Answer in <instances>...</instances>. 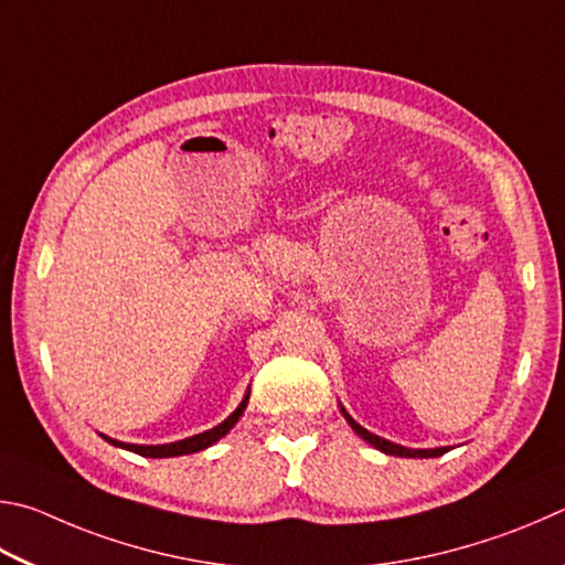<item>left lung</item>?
<instances>
[{
	"label": "left lung",
	"mask_w": 565,
	"mask_h": 565,
	"mask_svg": "<svg viewBox=\"0 0 565 565\" xmlns=\"http://www.w3.org/2000/svg\"><path fill=\"white\" fill-rule=\"evenodd\" d=\"M340 412H342V417L348 419V424L352 427V431L358 434L360 439H364L367 444H372L374 449H380L382 454H390V457H404V459H434V457H441V454H447L451 447H434V449H409V447H402V444H394V441H390V439H382V437H377V434H372V431H367L362 427V424H358L354 422L352 417H350V412L342 407L340 404Z\"/></svg>",
	"instance_id": "1"
}]
</instances>
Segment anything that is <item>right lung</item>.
I'll list each match as a JSON object with an SVG mask.
<instances>
[{
  "mask_svg": "<svg viewBox=\"0 0 565 565\" xmlns=\"http://www.w3.org/2000/svg\"><path fill=\"white\" fill-rule=\"evenodd\" d=\"M247 399H250V387H247L245 397L241 399V404H237L235 412L231 414V417L223 419L217 427L207 429V431H201V434H193V437L188 439H181V441H171V444H128V441H118V439H111L106 437V434L98 431V437L106 439L108 444H114V447L118 449H126V451H134V454H141V457H148V459H168V457H183V454H195V451H203L207 447H213L215 441H221L227 431H231L237 419L243 417V412L247 407Z\"/></svg>",
  "mask_w": 565,
  "mask_h": 565,
  "instance_id": "add662e5",
  "label": "right lung"
}]
</instances>
